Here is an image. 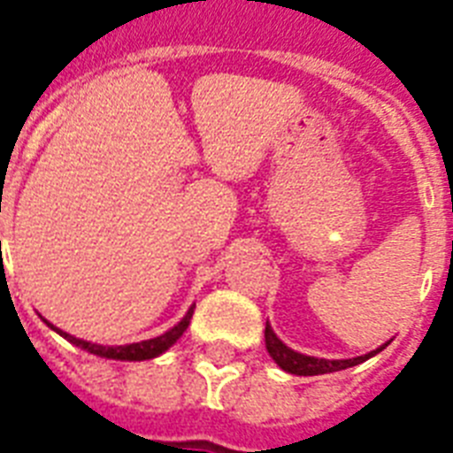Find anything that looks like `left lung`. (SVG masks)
<instances>
[{"label": "left lung", "instance_id": "1", "mask_svg": "<svg viewBox=\"0 0 453 453\" xmlns=\"http://www.w3.org/2000/svg\"><path fill=\"white\" fill-rule=\"evenodd\" d=\"M390 343V341H388ZM388 343H383L376 350L366 352V355H359V357L350 359H324V357H310V355H303V352L291 350L289 345L282 343L277 334L273 331L270 322H265V348H268L270 357L275 359V365L280 369H284L287 373H296V376H317V373H334L341 372V369H348V366L362 365L373 355H379Z\"/></svg>", "mask_w": 453, "mask_h": 453}]
</instances>
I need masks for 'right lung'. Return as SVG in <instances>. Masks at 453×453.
I'll return each instance as SVG.
<instances>
[{
  "instance_id": "right-lung-1",
  "label": "right lung",
  "mask_w": 453,
  "mask_h": 453,
  "mask_svg": "<svg viewBox=\"0 0 453 453\" xmlns=\"http://www.w3.org/2000/svg\"><path fill=\"white\" fill-rule=\"evenodd\" d=\"M192 312H195V305H190V310L185 312V317L176 326H171L169 331H164L162 336L148 338V341H141V343H129V345H101V343H91V341H81L77 336H70L65 331H60L58 326H53L49 319H44L46 326H51L56 334H60L63 338H67L70 343L81 348V350L91 352V355H98V357H108V359H119V362H143V359L159 357L162 352H166L171 345L176 343L178 338L183 336V331L188 329V324L192 319Z\"/></svg>"
}]
</instances>
